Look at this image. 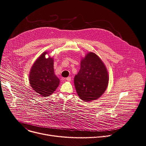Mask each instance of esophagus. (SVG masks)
<instances>
[{
	"mask_svg": "<svg viewBox=\"0 0 146 146\" xmlns=\"http://www.w3.org/2000/svg\"><path fill=\"white\" fill-rule=\"evenodd\" d=\"M66 80H68V82H70L71 81V77H67V78H66Z\"/></svg>",
	"mask_w": 146,
	"mask_h": 146,
	"instance_id": "obj_1",
	"label": "esophagus"
}]
</instances>
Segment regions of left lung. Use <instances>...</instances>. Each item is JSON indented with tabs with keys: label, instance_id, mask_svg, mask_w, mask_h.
Listing matches in <instances>:
<instances>
[{
	"label": "left lung",
	"instance_id": "8db88e82",
	"mask_svg": "<svg viewBox=\"0 0 146 146\" xmlns=\"http://www.w3.org/2000/svg\"><path fill=\"white\" fill-rule=\"evenodd\" d=\"M77 94L82 100L98 99L107 89L108 74L101 59L90 52L81 61L80 69L74 78Z\"/></svg>",
	"mask_w": 146,
	"mask_h": 146
}]
</instances>
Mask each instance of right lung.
<instances>
[{"mask_svg":"<svg viewBox=\"0 0 146 146\" xmlns=\"http://www.w3.org/2000/svg\"><path fill=\"white\" fill-rule=\"evenodd\" d=\"M46 54L44 52L35 62L29 76L31 87L42 97L51 95L60 82L54 73L53 58H46Z\"/></svg>","mask_w":146,"mask_h":146,"instance_id":"add662e5","label":"right lung"}]
</instances>
